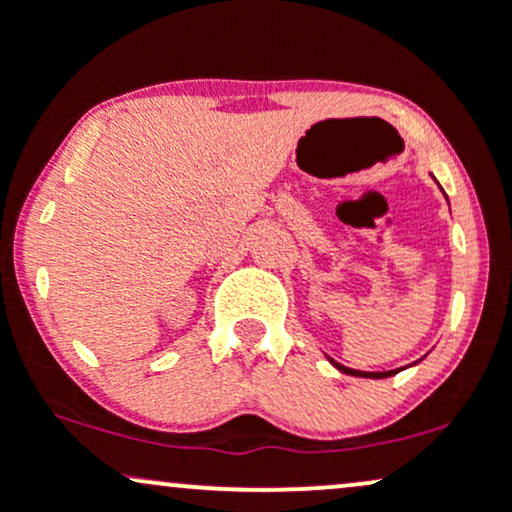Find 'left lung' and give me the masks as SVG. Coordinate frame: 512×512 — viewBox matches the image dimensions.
Listing matches in <instances>:
<instances>
[{
	"instance_id": "8db88e82",
	"label": "left lung",
	"mask_w": 512,
	"mask_h": 512,
	"mask_svg": "<svg viewBox=\"0 0 512 512\" xmlns=\"http://www.w3.org/2000/svg\"><path fill=\"white\" fill-rule=\"evenodd\" d=\"M330 361H332V358H330ZM332 363H334V368H339L346 375H356V378H390V375L397 373V370H383V373H366V370L346 368V366H342V363H337V361H332Z\"/></svg>"
}]
</instances>
